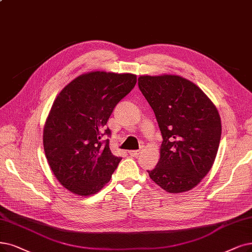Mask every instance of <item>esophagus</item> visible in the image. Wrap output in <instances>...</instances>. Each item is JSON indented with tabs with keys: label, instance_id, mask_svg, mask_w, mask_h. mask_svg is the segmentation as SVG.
<instances>
[{
	"label": "esophagus",
	"instance_id": "esophagus-1",
	"mask_svg": "<svg viewBox=\"0 0 252 252\" xmlns=\"http://www.w3.org/2000/svg\"><path fill=\"white\" fill-rule=\"evenodd\" d=\"M128 154L131 155L132 157H137L139 154H140V151H129Z\"/></svg>",
	"mask_w": 252,
	"mask_h": 252
}]
</instances>
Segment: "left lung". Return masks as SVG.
Masks as SVG:
<instances>
[{"mask_svg": "<svg viewBox=\"0 0 252 252\" xmlns=\"http://www.w3.org/2000/svg\"><path fill=\"white\" fill-rule=\"evenodd\" d=\"M138 85L153 108L163 137L150 178L168 193L193 189L211 170L221 138L214 102L197 85L176 74L140 76Z\"/></svg>", "mask_w": 252, "mask_h": 252, "instance_id": "1", "label": "left lung"}]
</instances>
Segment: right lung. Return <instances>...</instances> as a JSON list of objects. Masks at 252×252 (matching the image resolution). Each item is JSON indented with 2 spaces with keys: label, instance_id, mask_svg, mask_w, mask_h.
<instances>
[{
  "label": "right lung",
  "instance_id": "add662e5",
  "mask_svg": "<svg viewBox=\"0 0 252 252\" xmlns=\"http://www.w3.org/2000/svg\"><path fill=\"white\" fill-rule=\"evenodd\" d=\"M133 73L80 74L55 98L43 127V148L56 179L71 193L90 196L109 183L121 158L111 153L107 121L135 87Z\"/></svg>",
  "mask_w": 252,
  "mask_h": 252
}]
</instances>
